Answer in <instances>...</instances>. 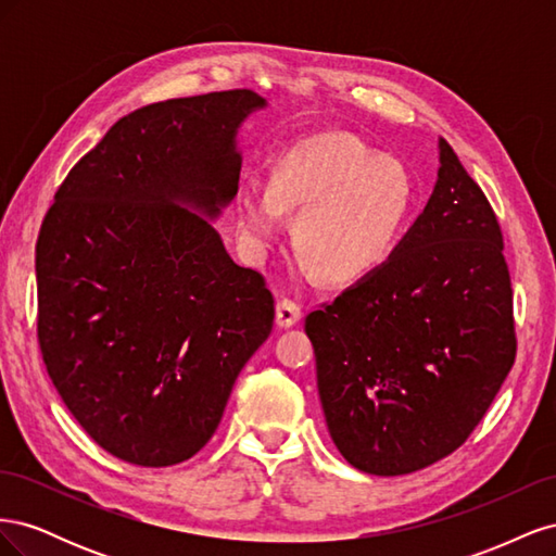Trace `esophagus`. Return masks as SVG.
<instances>
[{"instance_id": "esophagus-1", "label": "esophagus", "mask_w": 556, "mask_h": 556, "mask_svg": "<svg viewBox=\"0 0 556 556\" xmlns=\"http://www.w3.org/2000/svg\"><path fill=\"white\" fill-rule=\"evenodd\" d=\"M299 319H301V306L299 304H294V301H290V299L278 301V306H276V325L280 329L294 327Z\"/></svg>"}]
</instances>
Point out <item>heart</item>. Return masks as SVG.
<instances>
[{
    "label": "heart",
    "mask_w": 556,
    "mask_h": 556,
    "mask_svg": "<svg viewBox=\"0 0 556 556\" xmlns=\"http://www.w3.org/2000/svg\"><path fill=\"white\" fill-rule=\"evenodd\" d=\"M417 201L406 166L348 134H315L288 146L266 185L237 190V225L248 248L266 255L294 213V245L327 282L364 280L392 257Z\"/></svg>",
    "instance_id": "b5f03b06"
}]
</instances>
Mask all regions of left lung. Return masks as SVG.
Segmentation results:
<instances>
[{"mask_svg": "<svg viewBox=\"0 0 556 556\" xmlns=\"http://www.w3.org/2000/svg\"><path fill=\"white\" fill-rule=\"evenodd\" d=\"M333 445L371 476L457 450L515 362L513 290L490 201L439 139V178L376 274L306 317Z\"/></svg>", "mask_w": 556, "mask_h": 556, "instance_id": "8db88e82", "label": "left lung"}]
</instances>
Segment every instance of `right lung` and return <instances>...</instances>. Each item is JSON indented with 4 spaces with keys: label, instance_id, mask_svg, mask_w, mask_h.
Segmentation results:
<instances>
[{
    "label": "right lung",
    "instance_id": "right-lung-1",
    "mask_svg": "<svg viewBox=\"0 0 556 556\" xmlns=\"http://www.w3.org/2000/svg\"><path fill=\"white\" fill-rule=\"evenodd\" d=\"M266 106L252 90H225L134 111L43 217V362L76 422L117 459H190L271 333L264 278L233 262L213 227L239 190V129Z\"/></svg>",
    "mask_w": 556,
    "mask_h": 556
}]
</instances>
